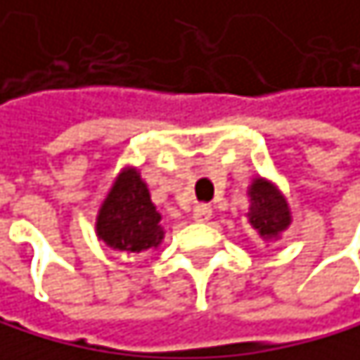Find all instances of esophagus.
Instances as JSON below:
<instances>
[{
    "mask_svg": "<svg viewBox=\"0 0 360 360\" xmlns=\"http://www.w3.org/2000/svg\"><path fill=\"white\" fill-rule=\"evenodd\" d=\"M193 219L197 223H208L212 219V208L208 204H200V206H195L193 210Z\"/></svg>",
    "mask_w": 360,
    "mask_h": 360,
    "instance_id": "obj_1",
    "label": "esophagus"
}]
</instances>
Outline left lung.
I'll return each instance as SVG.
<instances>
[{
  "label": "left lung",
  "instance_id": "left-lung-1",
  "mask_svg": "<svg viewBox=\"0 0 360 360\" xmlns=\"http://www.w3.org/2000/svg\"><path fill=\"white\" fill-rule=\"evenodd\" d=\"M251 208L249 221L259 231V236L271 238L290 225V212L283 197L264 180H255L249 188Z\"/></svg>",
  "mask_w": 360,
  "mask_h": 360
}]
</instances>
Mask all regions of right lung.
Wrapping results in <instances>:
<instances>
[{"instance_id":"add662e5","label":"right lung","mask_w":360,"mask_h":360,"mask_svg":"<svg viewBox=\"0 0 360 360\" xmlns=\"http://www.w3.org/2000/svg\"><path fill=\"white\" fill-rule=\"evenodd\" d=\"M98 238L124 253H141L163 240L160 214L150 202V193L139 174L124 172L98 212Z\"/></svg>"}]
</instances>
